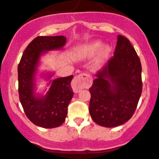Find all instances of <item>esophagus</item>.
Returning <instances> with one entry per match:
<instances>
[{"label":"esophagus","mask_w":159,"mask_h":159,"mask_svg":"<svg viewBox=\"0 0 159 159\" xmlns=\"http://www.w3.org/2000/svg\"><path fill=\"white\" fill-rule=\"evenodd\" d=\"M92 84V78L87 74H81L75 77L71 82V87L75 92H79L81 89L89 87Z\"/></svg>","instance_id":"34e87169"}]
</instances>
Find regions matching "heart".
I'll list each match as a JSON object with an SVG mask.
<instances>
[{"label": "heart", "instance_id": "1", "mask_svg": "<svg viewBox=\"0 0 159 159\" xmlns=\"http://www.w3.org/2000/svg\"><path fill=\"white\" fill-rule=\"evenodd\" d=\"M110 52V47L108 45L103 46V43L101 40L93 41L78 48V54L83 58H90L98 53L96 57L92 62V67L93 69H98L105 60L107 59Z\"/></svg>", "mask_w": 159, "mask_h": 159}]
</instances>
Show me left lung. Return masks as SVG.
<instances>
[{
  "label": "left lung",
  "instance_id": "8db88e82",
  "mask_svg": "<svg viewBox=\"0 0 159 159\" xmlns=\"http://www.w3.org/2000/svg\"><path fill=\"white\" fill-rule=\"evenodd\" d=\"M89 89V112L98 125L114 127L134 113L142 92L141 64L129 39L117 35L114 56L95 75Z\"/></svg>",
  "mask_w": 159,
  "mask_h": 159
}]
</instances>
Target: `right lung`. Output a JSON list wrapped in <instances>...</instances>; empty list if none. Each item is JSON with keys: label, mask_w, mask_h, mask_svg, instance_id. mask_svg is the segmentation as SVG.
Here are the masks:
<instances>
[{"label": "right lung", "mask_w": 159, "mask_h": 159, "mask_svg": "<svg viewBox=\"0 0 159 159\" xmlns=\"http://www.w3.org/2000/svg\"><path fill=\"white\" fill-rule=\"evenodd\" d=\"M66 41L64 35L36 37L25 50L18 66L20 102L29 120L38 127H60L67 116V106L74 95L70 87L73 75L52 80L53 72L42 73L41 77L49 81L50 88L45 95L35 92L41 57L49 51L61 50Z\"/></svg>", "instance_id": "1"}]
</instances>
